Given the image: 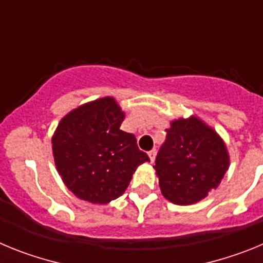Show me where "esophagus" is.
<instances>
[{
  "mask_svg": "<svg viewBox=\"0 0 263 263\" xmlns=\"http://www.w3.org/2000/svg\"><path fill=\"white\" fill-rule=\"evenodd\" d=\"M147 154H148V158H150V160H152V162H154L155 155H157V148H153V150H150Z\"/></svg>",
  "mask_w": 263,
  "mask_h": 263,
  "instance_id": "obj_1",
  "label": "esophagus"
}]
</instances>
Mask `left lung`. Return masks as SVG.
<instances>
[{"instance_id":"obj_1","label":"left lung","mask_w":263,"mask_h":263,"mask_svg":"<svg viewBox=\"0 0 263 263\" xmlns=\"http://www.w3.org/2000/svg\"><path fill=\"white\" fill-rule=\"evenodd\" d=\"M229 166L227 148L211 127L191 117L174 121L155 158L160 191L171 203L200 201L217 187Z\"/></svg>"}]
</instances>
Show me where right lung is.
Listing matches in <instances>:
<instances>
[{
  "label": "right lung",
  "mask_w": 263,
  "mask_h": 263,
  "mask_svg": "<svg viewBox=\"0 0 263 263\" xmlns=\"http://www.w3.org/2000/svg\"><path fill=\"white\" fill-rule=\"evenodd\" d=\"M125 116L111 97L79 106L52 137L58 173L79 199L105 204L124 194L139 164L148 162L136 136L120 129Z\"/></svg>",
  "instance_id": "obj_1"
}]
</instances>
